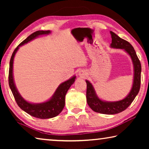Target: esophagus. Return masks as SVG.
<instances>
[{
	"label": "esophagus",
	"mask_w": 149,
	"mask_h": 149,
	"mask_svg": "<svg viewBox=\"0 0 149 149\" xmlns=\"http://www.w3.org/2000/svg\"><path fill=\"white\" fill-rule=\"evenodd\" d=\"M78 75H79V77L84 78L85 76H86V72L84 71V70H80L79 73H78Z\"/></svg>",
	"instance_id": "1"
}]
</instances>
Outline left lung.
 I'll list each match as a JSON object with an SVG mask.
<instances>
[{
    "mask_svg": "<svg viewBox=\"0 0 149 149\" xmlns=\"http://www.w3.org/2000/svg\"><path fill=\"white\" fill-rule=\"evenodd\" d=\"M110 34L112 37V43L110 44V47L114 49H123L130 55L133 64L134 75L133 86L129 94L123 99L114 102H107L100 99L96 93L93 85L89 81H85L87 83L86 97L88 105L95 112L104 114H115L125 110L132 104L135 97L137 95L141 85V65L134 48L129 42L120 38L114 32L110 31Z\"/></svg>",
    "mask_w": 149,
    "mask_h": 149,
    "instance_id": "left-lung-1",
    "label": "left lung"
}]
</instances>
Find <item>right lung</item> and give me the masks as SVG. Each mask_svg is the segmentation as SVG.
I'll use <instances>...</instances> for the list:
<instances>
[{
    "label": "right lung",
    "mask_w": 149,
    "mask_h": 149,
    "mask_svg": "<svg viewBox=\"0 0 149 149\" xmlns=\"http://www.w3.org/2000/svg\"><path fill=\"white\" fill-rule=\"evenodd\" d=\"M49 33H50V31L48 30V31H37L30 35L15 49L10 61L8 83L16 103L22 110L25 111L27 114L40 119H49V118H54L62 112L65 106V95L71 85L74 83L76 77L74 75L68 80L62 83L58 87L52 97L47 101L42 103H31L26 101L22 97L15 85L13 77V63L15 54L19 47L27 43L40 35H48Z\"/></svg>",
    "instance_id": "right-lung-1"
}]
</instances>
